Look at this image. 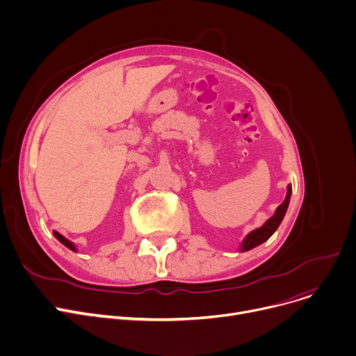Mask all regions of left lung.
Listing matches in <instances>:
<instances>
[{"mask_svg": "<svg viewBox=\"0 0 356 356\" xmlns=\"http://www.w3.org/2000/svg\"><path fill=\"white\" fill-rule=\"evenodd\" d=\"M290 195H291V186L289 185L287 186V194H286V198L284 201L276 208V213L273 217H270L260 228H256L253 229L252 233H250L241 243V247L240 250L241 252H247V250H252L254 248L256 245L264 243L266 240H268L271 237V234H273L277 227L280 225L284 214H286V210L289 207V201H290Z\"/></svg>", "mask_w": 356, "mask_h": 356, "instance_id": "1", "label": "left lung"}]
</instances>
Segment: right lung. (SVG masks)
<instances>
[{
	"instance_id": "obj_1",
	"label": "right lung",
	"mask_w": 356,
	"mask_h": 356,
	"mask_svg": "<svg viewBox=\"0 0 356 356\" xmlns=\"http://www.w3.org/2000/svg\"><path fill=\"white\" fill-rule=\"evenodd\" d=\"M53 234H54V237L61 243V244H65L67 248H70V250H73V252H77V250H76V245L72 243V241H69L67 238H65V237H63L60 233H57V232H53Z\"/></svg>"
}]
</instances>
